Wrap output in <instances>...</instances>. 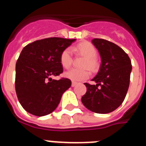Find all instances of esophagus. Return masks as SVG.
<instances>
[{
	"mask_svg": "<svg viewBox=\"0 0 146 146\" xmlns=\"http://www.w3.org/2000/svg\"><path fill=\"white\" fill-rule=\"evenodd\" d=\"M77 85V82H72V87H74V86H76Z\"/></svg>",
	"mask_w": 146,
	"mask_h": 146,
	"instance_id": "34e87169",
	"label": "esophagus"
}]
</instances>
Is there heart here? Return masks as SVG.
Listing matches in <instances>:
<instances>
[{
  "instance_id": "1",
  "label": "heart",
  "mask_w": 146,
  "mask_h": 146,
  "mask_svg": "<svg viewBox=\"0 0 146 146\" xmlns=\"http://www.w3.org/2000/svg\"><path fill=\"white\" fill-rule=\"evenodd\" d=\"M73 50L86 57V59L82 64V66L88 67L91 69H96L97 66V62L96 60L97 51L92 44L90 43H81L74 47ZM60 62L62 66L66 69H68L72 65V51L70 47H67L62 51L60 55ZM64 76L71 80L77 82L88 78L90 76V72L87 68L84 69L73 68L66 72L64 73Z\"/></svg>"
}]
</instances>
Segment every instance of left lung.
I'll return each mask as SVG.
<instances>
[{
    "label": "left lung",
    "mask_w": 146,
    "mask_h": 146,
    "mask_svg": "<svg viewBox=\"0 0 146 146\" xmlns=\"http://www.w3.org/2000/svg\"><path fill=\"white\" fill-rule=\"evenodd\" d=\"M92 44L101 56L99 72L92 79L96 85L84 83L87 91L81 101L87 109L105 114L122 104L129 86L131 72L128 55L115 44L102 38H94Z\"/></svg>",
    "instance_id": "1"
}]
</instances>
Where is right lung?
I'll return each instance as SVG.
<instances>
[{
  "mask_svg": "<svg viewBox=\"0 0 146 146\" xmlns=\"http://www.w3.org/2000/svg\"><path fill=\"white\" fill-rule=\"evenodd\" d=\"M76 39L58 37L37 40L26 45L16 64L15 90L24 109L36 116L53 112L69 88L68 78L52 80L63 72L60 55Z\"/></svg>",
  "mask_w": 146,
  "mask_h": 146,
  "instance_id": "right-lung-1",
  "label": "right lung"
}]
</instances>
